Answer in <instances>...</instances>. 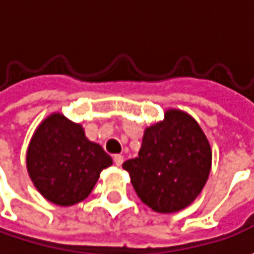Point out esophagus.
I'll return each mask as SVG.
<instances>
[{
  "mask_svg": "<svg viewBox=\"0 0 254 254\" xmlns=\"http://www.w3.org/2000/svg\"><path fill=\"white\" fill-rule=\"evenodd\" d=\"M113 161L116 165H122L123 161H124V157H123L122 154H116L114 157H113Z\"/></svg>",
  "mask_w": 254,
  "mask_h": 254,
  "instance_id": "obj_1",
  "label": "esophagus"
}]
</instances>
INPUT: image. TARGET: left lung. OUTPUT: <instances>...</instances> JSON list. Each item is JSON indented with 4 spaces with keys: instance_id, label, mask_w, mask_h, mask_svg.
I'll use <instances>...</instances> for the list:
<instances>
[{
    "instance_id": "obj_1",
    "label": "left lung",
    "mask_w": 254,
    "mask_h": 254,
    "mask_svg": "<svg viewBox=\"0 0 254 254\" xmlns=\"http://www.w3.org/2000/svg\"><path fill=\"white\" fill-rule=\"evenodd\" d=\"M209 142L187 113L170 110L147 128L137 158L123 164L138 198L155 212L188 206L203 188L210 171Z\"/></svg>"
}]
</instances>
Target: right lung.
<instances>
[{
  "instance_id": "1",
  "label": "right lung",
  "mask_w": 254,
  "mask_h": 254,
  "mask_svg": "<svg viewBox=\"0 0 254 254\" xmlns=\"http://www.w3.org/2000/svg\"><path fill=\"white\" fill-rule=\"evenodd\" d=\"M112 158L99 144L89 141L79 124L52 114L35 131L26 165L36 190L56 205L69 206L94 188Z\"/></svg>"
}]
</instances>
